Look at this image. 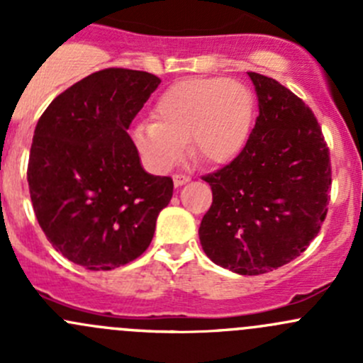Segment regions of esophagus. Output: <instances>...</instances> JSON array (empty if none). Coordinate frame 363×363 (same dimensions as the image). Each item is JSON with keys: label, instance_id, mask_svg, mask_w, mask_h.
Returning a JSON list of instances; mask_svg holds the SVG:
<instances>
[{"label": "esophagus", "instance_id": "esophagus-1", "mask_svg": "<svg viewBox=\"0 0 363 363\" xmlns=\"http://www.w3.org/2000/svg\"><path fill=\"white\" fill-rule=\"evenodd\" d=\"M191 179H189V175H182V174H177L174 175V186L175 188H181L182 184H186V182H189Z\"/></svg>", "mask_w": 363, "mask_h": 363}]
</instances>
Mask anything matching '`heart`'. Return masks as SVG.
<instances>
[{
  "label": "heart",
  "instance_id": "heart-1",
  "mask_svg": "<svg viewBox=\"0 0 363 363\" xmlns=\"http://www.w3.org/2000/svg\"><path fill=\"white\" fill-rule=\"evenodd\" d=\"M155 121L133 130L135 147L151 170L164 174L186 152L207 164H226L246 149L255 123V96L237 80L199 77L172 84L158 98Z\"/></svg>",
  "mask_w": 363,
  "mask_h": 363
}]
</instances>
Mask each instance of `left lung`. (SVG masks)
I'll list each match as a JSON object with an SVG mask.
<instances>
[{
  "label": "left lung",
  "instance_id": "8db88e82",
  "mask_svg": "<svg viewBox=\"0 0 363 363\" xmlns=\"http://www.w3.org/2000/svg\"><path fill=\"white\" fill-rule=\"evenodd\" d=\"M258 117L246 149L205 175L212 205L200 223L205 255L258 276L306 251L327 216L330 152L311 108L277 80L247 72Z\"/></svg>",
  "mask_w": 363,
  "mask_h": 363
}]
</instances>
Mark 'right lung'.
Wrapping results in <instances>:
<instances>
[{
	"instance_id": "add662e5",
	"label": "right lung",
	"mask_w": 363,
	"mask_h": 363,
	"mask_svg": "<svg viewBox=\"0 0 363 363\" xmlns=\"http://www.w3.org/2000/svg\"><path fill=\"white\" fill-rule=\"evenodd\" d=\"M161 80L138 69L91 73L56 96L33 135L28 182L38 225L65 258L111 270L142 255L174 182L144 170L128 135Z\"/></svg>"
}]
</instances>
